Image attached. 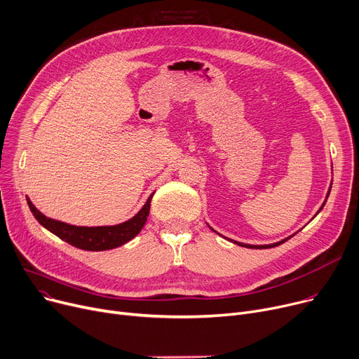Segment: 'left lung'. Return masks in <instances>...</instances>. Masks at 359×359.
Returning <instances> with one entry per match:
<instances>
[{
  "instance_id": "8db88e82",
  "label": "left lung",
  "mask_w": 359,
  "mask_h": 359,
  "mask_svg": "<svg viewBox=\"0 0 359 359\" xmlns=\"http://www.w3.org/2000/svg\"><path fill=\"white\" fill-rule=\"evenodd\" d=\"M330 188H332V185L329 187V191H327V196H326V198L329 197V194H330ZM326 204V200H325V203L322 204V207L319 208V212H320V210L323 208V205ZM319 212L318 213H316V216H318L319 215ZM213 230V229H212ZM213 231H216V230H213ZM216 233H217V231H216ZM294 235H296V233H294ZM294 235H291V236H294ZM290 236V238H291ZM224 238V236H223ZM290 238H287V239H283V241H280V242H276V243H271V245H248V243H242V242H236V241H231V239H229L230 242H233V243H236V245H239V246H243V248H252V249H268V248H276V246H278V245H281V243H284L285 241H288Z\"/></svg>"
}]
</instances>
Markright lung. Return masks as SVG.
<instances>
[{"mask_svg":"<svg viewBox=\"0 0 359 359\" xmlns=\"http://www.w3.org/2000/svg\"><path fill=\"white\" fill-rule=\"evenodd\" d=\"M152 197L154 194L147 198L144 205L140 208V212L136 216H133L130 220L116 226H97V227L74 226V224L49 219L45 215H41L29 198H27V204L36 220L45 229L52 231L53 235H56L57 238L68 242L75 248L98 252V250H109L113 248H118L126 242L132 241L139 233L147 220V216H149Z\"/></svg>","mask_w":359,"mask_h":359,"instance_id":"right-lung-1","label":"right lung"}]
</instances>
